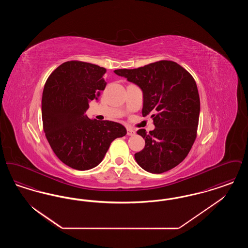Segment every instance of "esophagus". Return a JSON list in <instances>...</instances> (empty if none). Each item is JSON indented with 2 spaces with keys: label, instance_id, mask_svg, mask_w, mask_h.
I'll use <instances>...</instances> for the list:
<instances>
[{
  "label": "esophagus",
  "instance_id": "1",
  "mask_svg": "<svg viewBox=\"0 0 248 248\" xmlns=\"http://www.w3.org/2000/svg\"><path fill=\"white\" fill-rule=\"evenodd\" d=\"M126 131H127V136H135V134H136L135 130L132 129L131 127H127Z\"/></svg>",
  "mask_w": 248,
  "mask_h": 248
}]
</instances>
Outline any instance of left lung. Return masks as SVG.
<instances>
[{"instance_id": "left-lung-1", "label": "left lung", "mask_w": 248, "mask_h": 248, "mask_svg": "<svg viewBox=\"0 0 248 248\" xmlns=\"http://www.w3.org/2000/svg\"><path fill=\"white\" fill-rule=\"evenodd\" d=\"M114 72L141 89L142 115L151 114L155 125L150 133L138 131L145 148L135 154L137 163L154 174L179 165L194 143L199 123L200 97L193 77L170 60Z\"/></svg>"}]
</instances>
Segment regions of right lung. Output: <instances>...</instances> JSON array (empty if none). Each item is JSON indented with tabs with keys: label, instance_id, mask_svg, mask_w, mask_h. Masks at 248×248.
I'll return each instance as SVG.
<instances>
[{
	"label": "right lung",
	"instance_id": "add662e5",
	"mask_svg": "<svg viewBox=\"0 0 248 248\" xmlns=\"http://www.w3.org/2000/svg\"><path fill=\"white\" fill-rule=\"evenodd\" d=\"M106 69L82 61H67L48 77L42 98L46 137L59 160L77 170L101 163L110 143L126 135L119 123L91 120L89 101L105 89Z\"/></svg>",
	"mask_w": 248,
	"mask_h": 248
}]
</instances>
